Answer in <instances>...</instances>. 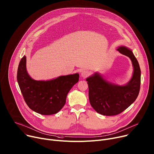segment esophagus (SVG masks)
<instances>
[{"label":"esophagus","instance_id":"obj_1","mask_svg":"<svg viewBox=\"0 0 154 154\" xmlns=\"http://www.w3.org/2000/svg\"><path fill=\"white\" fill-rule=\"evenodd\" d=\"M89 72H88V70H86V69L82 70V72H81V76L82 77H83V78L87 77L88 76H89Z\"/></svg>","mask_w":154,"mask_h":154}]
</instances>
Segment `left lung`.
I'll return each instance as SVG.
<instances>
[{"mask_svg":"<svg viewBox=\"0 0 154 154\" xmlns=\"http://www.w3.org/2000/svg\"><path fill=\"white\" fill-rule=\"evenodd\" d=\"M117 51L128 57L133 63V76L126 85L113 84L98 73L86 79L91 106L97 113L106 116L116 115L126 110L136 100L140 90V69L132 51L125 46L119 47Z\"/></svg>","mask_w":154,"mask_h":154,"instance_id":"left-lung-1","label":"left lung"}]
</instances>
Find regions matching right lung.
<instances>
[{"label": "right lung", "instance_id": "right-lung-1", "mask_svg": "<svg viewBox=\"0 0 154 154\" xmlns=\"http://www.w3.org/2000/svg\"><path fill=\"white\" fill-rule=\"evenodd\" d=\"M26 57L20 62L17 81L25 102L38 113L50 115L60 111L66 103L67 94L78 82L79 74L60 76L48 81H36L26 70Z\"/></svg>", "mask_w": 154, "mask_h": 154}]
</instances>
